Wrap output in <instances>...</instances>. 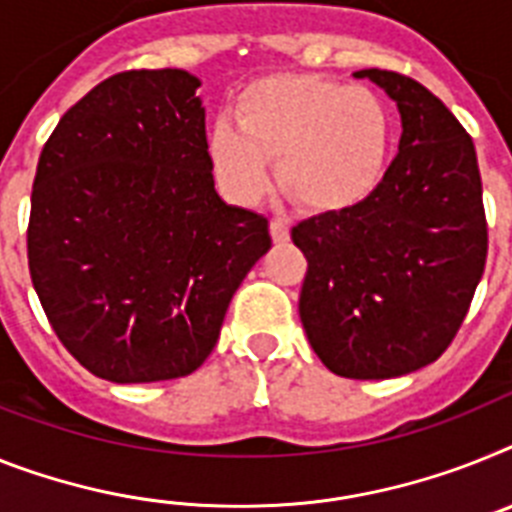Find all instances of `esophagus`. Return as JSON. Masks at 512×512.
<instances>
[{
	"mask_svg": "<svg viewBox=\"0 0 512 512\" xmlns=\"http://www.w3.org/2000/svg\"><path fill=\"white\" fill-rule=\"evenodd\" d=\"M270 234H273L276 242H286L289 239V221L286 218H273L270 221Z\"/></svg>",
	"mask_w": 512,
	"mask_h": 512,
	"instance_id": "34e87169",
	"label": "esophagus"
}]
</instances>
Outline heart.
<instances>
[{
	"instance_id": "1",
	"label": "heart",
	"mask_w": 512,
	"mask_h": 512,
	"mask_svg": "<svg viewBox=\"0 0 512 512\" xmlns=\"http://www.w3.org/2000/svg\"><path fill=\"white\" fill-rule=\"evenodd\" d=\"M236 123L218 122L208 153L223 192L255 203L278 166L283 195L309 210L362 203L385 174L393 122L375 90L317 75L268 77L244 90Z\"/></svg>"
}]
</instances>
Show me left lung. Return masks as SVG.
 <instances>
[{"instance_id":"8db88e82","label":"left lung","mask_w":512,"mask_h":512,"mask_svg":"<svg viewBox=\"0 0 512 512\" xmlns=\"http://www.w3.org/2000/svg\"><path fill=\"white\" fill-rule=\"evenodd\" d=\"M354 77L393 98L401 143L362 203L291 229L307 257L299 317L330 372L388 380L455 338L487 263V218L474 140L448 106L398 72Z\"/></svg>"}]
</instances>
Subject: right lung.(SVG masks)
Wrapping results in <instances>:
<instances>
[{
  "instance_id": "add662e5",
  "label": "right lung",
  "mask_w": 512,
  "mask_h": 512,
  "mask_svg": "<svg viewBox=\"0 0 512 512\" xmlns=\"http://www.w3.org/2000/svg\"><path fill=\"white\" fill-rule=\"evenodd\" d=\"M197 88L187 70L111 75L38 158L30 281L64 349L101 380L195 372L270 249L268 218L218 197Z\"/></svg>"
}]
</instances>
